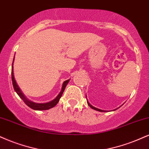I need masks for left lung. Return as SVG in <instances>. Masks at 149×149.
I'll return each mask as SVG.
<instances>
[{
  "label": "left lung",
  "instance_id": "left-lung-1",
  "mask_svg": "<svg viewBox=\"0 0 149 149\" xmlns=\"http://www.w3.org/2000/svg\"><path fill=\"white\" fill-rule=\"evenodd\" d=\"M87 104H88L89 105V106L91 107V108H92V109H94V110H96V111H99V112H107L106 110H100V109H98V108H96V107H94V106H92V105H91L90 103H89L88 101H87ZM118 108H119V107H118ZM116 110V109L115 110Z\"/></svg>",
  "mask_w": 149,
  "mask_h": 149
}]
</instances>
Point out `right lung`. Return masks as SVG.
<instances>
[{"mask_svg":"<svg viewBox=\"0 0 149 149\" xmlns=\"http://www.w3.org/2000/svg\"><path fill=\"white\" fill-rule=\"evenodd\" d=\"M14 60L13 62H12V84H13V87L15 92H17V94L19 95V97H20L21 99L23 100V102L28 105V107H30V108H32L33 110H49V109L52 108V107H55V105H57V103H58L59 101H60V98L62 96V94H63L64 89H65V87L68 84V82H69L70 80H65L63 82V85H62V90L60 92V94L57 95V96L55 99H53V101L48 102V103H35V102L30 101L28 100V98H26V96H24V94H23V92H21V90L20 88L18 86L17 82H16L15 79H14V71H13V63H14Z\"/></svg>","mask_w":149,"mask_h":149,"instance_id":"add662e5","label":"right lung"}]
</instances>
